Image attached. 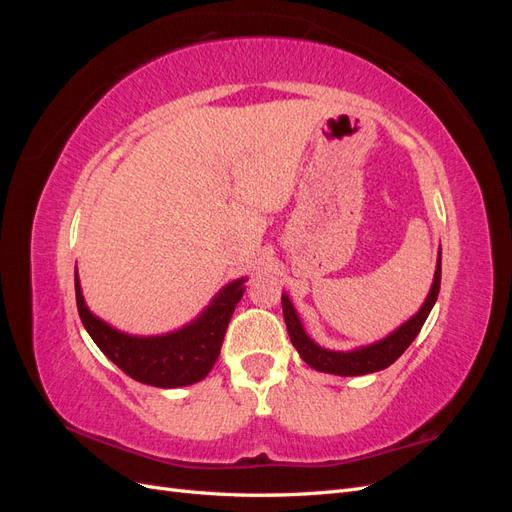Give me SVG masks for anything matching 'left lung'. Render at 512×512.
<instances>
[{"label": "left lung", "instance_id": "1", "mask_svg": "<svg viewBox=\"0 0 512 512\" xmlns=\"http://www.w3.org/2000/svg\"><path fill=\"white\" fill-rule=\"evenodd\" d=\"M440 277H442V250L438 254V265H436V275H433V284L427 294V299L423 307L408 320L401 324L397 331L391 335H386L384 339L376 344H369L356 350L348 352H337V350H327L318 346L312 337H309L303 329V324L294 312V307L288 299V294H282V309H284V320H286V329L290 335L292 346L297 348L301 354V359L318 371H324V374H335V376H365L371 374V371H380L393 365L401 354L406 352V348L414 342V337L418 331L423 329V324L431 312L433 303L438 299L440 292Z\"/></svg>", "mask_w": 512, "mask_h": 512}]
</instances>
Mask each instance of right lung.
I'll return each mask as SVG.
<instances>
[{
	"label": "right lung",
	"instance_id": "1",
	"mask_svg": "<svg viewBox=\"0 0 512 512\" xmlns=\"http://www.w3.org/2000/svg\"><path fill=\"white\" fill-rule=\"evenodd\" d=\"M245 277L224 286L211 305L188 327L166 335L136 337L121 333L89 312L79 275H74L76 307L96 346L136 382L177 389L203 380L220 356L228 322L245 292Z\"/></svg>",
	"mask_w": 512,
	"mask_h": 512
}]
</instances>
